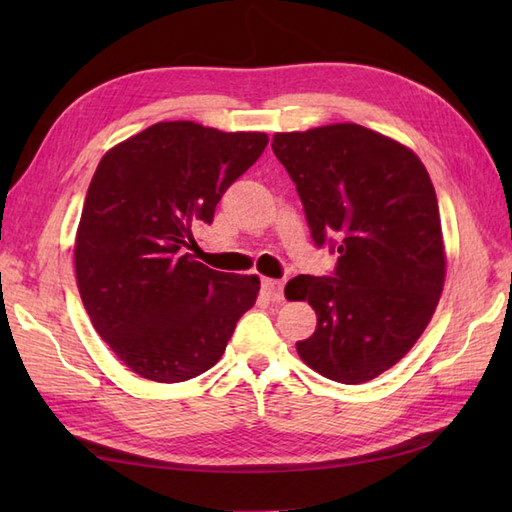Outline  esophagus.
I'll list each match as a JSON object with an SVG mask.
<instances>
[{
	"instance_id": "esophagus-1",
	"label": "esophagus",
	"mask_w": 512,
	"mask_h": 512,
	"mask_svg": "<svg viewBox=\"0 0 512 512\" xmlns=\"http://www.w3.org/2000/svg\"><path fill=\"white\" fill-rule=\"evenodd\" d=\"M262 292L270 301H281V299H284V281L262 279Z\"/></svg>"
}]
</instances>
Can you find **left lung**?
Listing matches in <instances>:
<instances>
[{
    "label": "left lung",
    "instance_id": "1",
    "mask_svg": "<svg viewBox=\"0 0 512 512\" xmlns=\"http://www.w3.org/2000/svg\"><path fill=\"white\" fill-rule=\"evenodd\" d=\"M314 244L339 253L330 277L299 275L286 299L317 312L303 363L358 385L394 367L427 328L447 259L436 189L420 158L372 129L339 123L275 134Z\"/></svg>",
    "mask_w": 512,
    "mask_h": 512
}]
</instances>
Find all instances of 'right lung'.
Segmentation results:
<instances>
[{
    "label": "right lung",
    "instance_id": "right-lung-1",
    "mask_svg": "<svg viewBox=\"0 0 512 512\" xmlns=\"http://www.w3.org/2000/svg\"><path fill=\"white\" fill-rule=\"evenodd\" d=\"M268 136L156 123L101 158L74 244L76 284L94 330L147 380L182 383L220 361L259 277L184 253Z\"/></svg>",
    "mask_w": 512,
    "mask_h": 512
}]
</instances>
